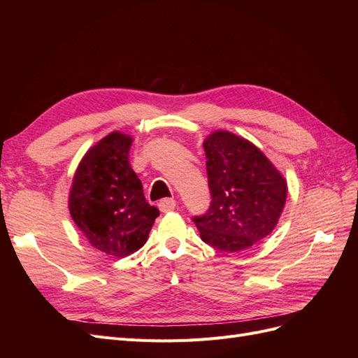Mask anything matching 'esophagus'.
Instances as JSON below:
<instances>
[{
  "instance_id": "esophagus-1",
  "label": "esophagus",
  "mask_w": 358,
  "mask_h": 358,
  "mask_svg": "<svg viewBox=\"0 0 358 358\" xmlns=\"http://www.w3.org/2000/svg\"><path fill=\"white\" fill-rule=\"evenodd\" d=\"M158 208H159V210L161 212H171V210H175V208H176V200H173V199H162L159 203H158Z\"/></svg>"
}]
</instances>
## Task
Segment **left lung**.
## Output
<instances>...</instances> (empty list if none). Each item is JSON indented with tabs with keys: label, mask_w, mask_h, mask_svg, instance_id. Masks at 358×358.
<instances>
[{
	"label": "left lung",
	"mask_w": 358,
	"mask_h": 358,
	"mask_svg": "<svg viewBox=\"0 0 358 358\" xmlns=\"http://www.w3.org/2000/svg\"><path fill=\"white\" fill-rule=\"evenodd\" d=\"M210 206L192 221L204 243L224 252L251 248L272 233L287 199V182L248 140L216 131L204 142Z\"/></svg>",
	"instance_id": "left-lung-1"
}]
</instances>
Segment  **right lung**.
I'll list each match as a JSON object with an SVG mask.
<instances>
[{"label": "right lung", "instance_id": "1", "mask_svg": "<svg viewBox=\"0 0 358 358\" xmlns=\"http://www.w3.org/2000/svg\"><path fill=\"white\" fill-rule=\"evenodd\" d=\"M131 143V137L112 133L90 149L74 175L69 204L90 243L121 258L145 245L159 216L129 164Z\"/></svg>", "mask_w": 358, "mask_h": 358}]
</instances>
